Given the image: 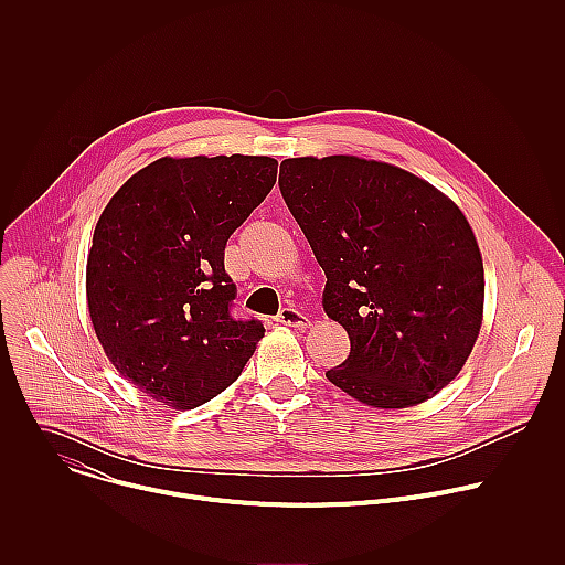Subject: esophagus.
Returning <instances> with one entry per match:
<instances>
[{"label": "esophagus", "mask_w": 565, "mask_h": 565, "mask_svg": "<svg viewBox=\"0 0 565 565\" xmlns=\"http://www.w3.org/2000/svg\"><path fill=\"white\" fill-rule=\"evenodd\" d=\"M277 321H279V324H284V327H292V329H301V331L310 327L308 315H303V312H301L299 308H295V306L281 308L279 315H277Z\"/></svg>", "instance_id": "esophagus-1"}]
</instances>
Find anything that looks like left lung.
I'll return each instance as SVG.
<instances>
[{"label":"left lung","instance_id":"left-lung-1","mask_svg":"<svg viewBox=\"0 0 565 565\" xmlns=\"http://www.w3.org/2000/svg\"><path fill=\"white\" fill-rule=\"evenodd\" d=\"M279 190L327 275L324 310L351 340L329 382L380 409L445 388L473 349L486 297L462 212L427 181L355 156L286 158Z\"/></svg>","mask_w":565,"mask_h":565}]
</instances>
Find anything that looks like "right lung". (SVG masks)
Instances as JSON below:
<instances>
[{"instance_id":"obj_1","label":"right lung","mask_w":565,"mask_h":565,"mask_svg":"<svg viewBox=\"0 0 565 565\" xmlns=\"http://www.w3.org/2000/svg\"><path fill=\"white\" fill-rule=\"evenodd\" d=\"M268 156L158 158L109 201L87 262L96 335L125 380L174 409L230 386L264 338L234 317L225 244L268 196Z\"/></svg>"}]
</instances>
